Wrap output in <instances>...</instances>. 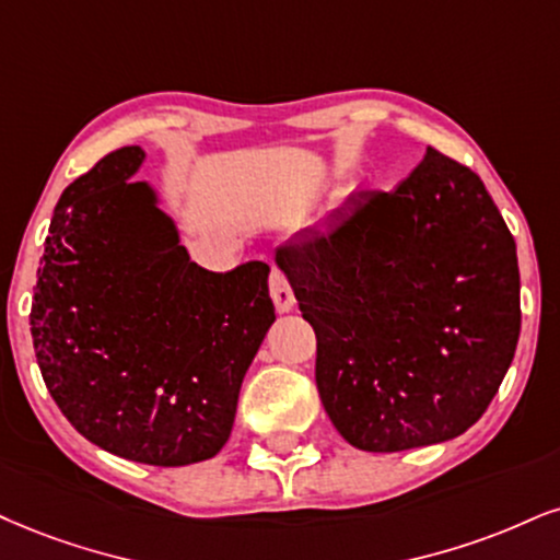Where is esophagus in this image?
Masks as SVG:
<instances>
[{"mask_svg": "<svg viewBox=\"0 0 560 560\" xmlns=\"http://www.w3.org/2000/svg\"><path fill=\"white\" fill-rule=\"evenodd\" d=\"M269 293H272L275 308H278L280 314L291 312L293 303H295V295H293L291 282H288V278L280 272V269H272V272H269Z\"/></svg>", "mask_w": 560, "mask_h": 560, "instance_id": "34e87169", "label": "esophagus"}]
</instances>
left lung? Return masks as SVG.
Returning a JSON list of instances; mask_svg holds the SVG:
<instances>
[{
  "mask_svg": "<svg viewBox=\"0 0 560 560\" xmlns=\"http://www.w3.org/2000/svg\"><path fill=\"white\" fill-rule=\"evenodd\" d=\"M316 332V389L363 452L478 423L520 340L516 244L480 176L439 150L392 191H358L278 248Z\"/></svg>",
  "mask_w": 560,
  "mask_h": 560,
  "instance_id": "8db88e82",
  "label": "left lung"
}]
</instances>
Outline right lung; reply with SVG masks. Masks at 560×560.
<instances>
[{
  "label": "right lung",
  "instance_id": "add662e5",
  "mask_svg": "<svg viewBox=\"0 0 560 560\" xmlns=\"http://www.w3.org/2000/svg\"><path fill=\"white\" fill-rule=\"evenodd\" d=\"M142 148L114 150L54 210L31 332L48 395L88 441L155 467L210 459L231 436L246 369L275 322L265 261L189 259Z\"/></svg>",
  "mask_w": 560,
  "mask_h": 560
}]
</instances>
